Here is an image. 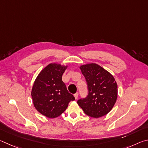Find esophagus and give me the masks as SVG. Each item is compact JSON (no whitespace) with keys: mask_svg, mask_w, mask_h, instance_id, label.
<instances>
[{"mask_svg":"<svg viewBox=\"0 0 148 148\" xmlns=\"http://www.w3.org/2000/svg\"><path fill=\"white\" fill-rule=\"evenodd\" d=\"M78 96H79V93L78 92H77L74 94V97H75V99H77V98H78Z\"/></svg>","mask_w":148,"mask_h":148,"instance_id":"obj_1","label":"esophagus"}]
</instances>
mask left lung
I'll use <instances>...</instances> for the list:
<instances>
[{"mask_svg":"<svg viewBox=\"0 0 148 148\" xmlns=\"http://www.w3.org/2000/svg\"><path fill=\"white\" fill-rule=\"evenodd\" d=\"M88 86V95L77 101L84 112L90 117H102L112 110L118 97V85L114 77L96 64L81 66Z\"/></svg>","mask_w":148,"mask_h":148,"instance_id":"left-lung-1","label":"left lung"}]
</instances>
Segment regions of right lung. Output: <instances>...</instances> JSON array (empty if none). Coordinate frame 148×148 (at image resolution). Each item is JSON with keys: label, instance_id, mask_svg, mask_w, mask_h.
Here are the masks:
<instances>
[{"label": "right lung", "instance_id": "right-lung-1", "mask_svg": "<svg viewBox=\"0 0 148 148\" xmlns=\"http://www.w3.org/2000/svg\"><path fill=\"white\" fill-rule=\"evenodd\" d=\"M67 66L50 64L41 71L34 83L32 92L33 103L39 112L47 118H54L61 115L75 100L62 81Z\"/></svg>", "mask_w": 148, "mask_h": 148}]
</instances>
